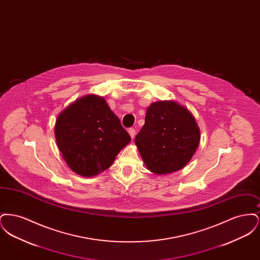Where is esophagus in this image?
Segmentation results:
<instances>
[{"instance_id":"1","label":"esophagus","mask_w":260,"mask_h":260,"mask_svg":"<svg viewBox=\"0 0 260 260\" xmlns=\"http://www.w3.org/2000/svg\"><path fill=\"white\" fill-rule=\"evenodd\" d=\"M128 134H129V136L132 138H135V136H136V129L135 128H129L128 129Z\"/></svg>"}]
</instances>
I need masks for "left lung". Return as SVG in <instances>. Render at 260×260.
Segmentation results:
<instances>
[{"instance_id":"8db88e82","label":"left lung","mask_w":260,"mask_h":260,"mask_svg":"<svg viewBox=\"0 0 260 260\" xmlns=\"http://www.w3.org/2000/svg\"><path fill=\"white\" fill-rule=\"evenodd\" d=\"M200 138L191 112L171 100L149 106L145 124L135 142L149 171L166 174L185 167L198 148Z\"/></svg>"}]
</instances>
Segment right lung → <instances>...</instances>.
I'll return each mask as SVG.
<instances>
[{"label":"right lung","instance_id":"add662e5","mask_svg":"<svg viewBox=\"0 0 260 260\" xmlns=\"http://www.w3.org/2000/svg\"><path fill=\"white\" fill-rule=\"evenodd\" d=\"M55 139L68 167L82 176H94L111 167L131 136L105 99L88 94L58 115Z\"/></svg>","mask_w":260,"mask_h":260}]
</instances>
